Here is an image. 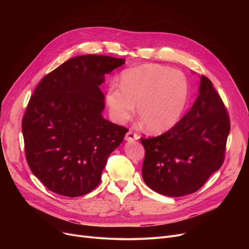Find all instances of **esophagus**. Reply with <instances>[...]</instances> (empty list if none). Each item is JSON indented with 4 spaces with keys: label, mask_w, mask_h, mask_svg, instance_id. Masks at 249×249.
Returning <instances> with one entry per match:
<instances>
[{
    "label": "esophagus",
    "mask_w": 249,
    "mask_h": 249,
    "mask_svg": "<svg viewBox=\"0 0 249 249\" xmlns=\"http://www.w3.org/2000/svg\"><path fill=\"white\" fill-rule=\"evenodd\" d=\"M139 138V135L136 134L133 130L130 129L129 131L126 133V136H125V139L127 141H133V140H137Z\"/></svg>",
    "instance_id": "obj_1"
}]
</instances>
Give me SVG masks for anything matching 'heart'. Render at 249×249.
<instances>
[{
  "mask_svg": "<svg viewBox=\"0 0 249 249\" xmlns=\"http://www.w3.org/2000/svg\"><path fill=\"white\" fill-rule=\"evenodd\" d=\"M189 84L185 74L160 64H143L121 73L120 88L111 86L107 104L113 119L124 122L137 113L149 132L174 127L185 110Z\"/></svg>",
  "mask_w": 249,
  "mask_h": 249,
  "instance_id": "heart-1",
  "label": "heart"
}]
</instances>
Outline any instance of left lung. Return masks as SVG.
I'll list each match as a JSON object with an SVG mask.
<instances>
[{"instance_id": "1", "label": "left lung", "mask_w": 249, "mask_h": 249, "mask_svg": "<svg viewBox=\"0 0 249 249\" xmlns=\"http://www.w3.org/2000/svg\"><path fill=\"white\" fill-rule=\"evenodd\" d=\"M230 118L212 82L200 76L191 110L165 133L140 138L145 149L142 178L154 192L181 197L197 192L223 164Z\"/></svg>"}]
</instances>
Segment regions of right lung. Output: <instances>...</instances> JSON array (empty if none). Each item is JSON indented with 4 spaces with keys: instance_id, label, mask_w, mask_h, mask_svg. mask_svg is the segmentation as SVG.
Instances as JSON below:
<instances>
[{
    "instance_id": "add662e5",
    "label": "right lung",
    "mask_w": 249,
    "mask_h": 249,
    "mask_svg": "<svg viewBox=\"0 0 249 249\" xmlns=\"http://www.w3.org/2000/svg\"><path fill=\"white\" fill-rule=\"evenodd\" d=\"M123 58L87 54L63 62L34 89L22 120L25 155L51 192L80 197L101 180L109 155L128 129L102 116L105 74Z\"/></svg>"
}]
</instances>
